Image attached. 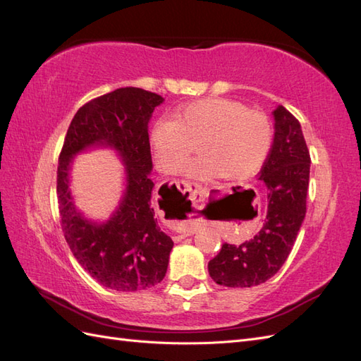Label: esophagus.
<instances>
[{"mask_svg":"<svg viewBox=\"0 0 361 361\" xmlns=\"http://www.w3.org/2000/svg\"><path fill=\"white\" fill-rule=\"evenodd\" d=\"M179 188H180V191H182L185 195H187V199H190L194 204L203 203V200H204V192H203L202 185H199L197 182H180V183H179ZM195 231H197V227L191 226V227L187 228V231H183L182 233H179L178 236H174L173 239H174V241H182L183 238H187V236L195 233Z\"/></svg>","mask_w":361,"mask_h":361,"instance_id":"34e87169","label":"esophagus"}]
</instances>
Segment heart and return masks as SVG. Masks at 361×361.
Wrapping results in <instances>:
<instances>
[{
    "label": "heart",
    "instance_id": "b5f03b06",
    "mask_svg": "<svg viewBox=\"0 0 361 361\" xmlns=\"http://www.w3.org/2000/svg\"><path fill=\"white\" fill-rule=\"evenodd\" d=\"M154 158L161 171L179 173L194 146L200 157L188 166L194 179L243 180L255 174L269 154L272 126L260 111L231 99H203L159 118L150 134Z\"/></svg>",
    "mask_w": 361,
    "mask_h": 361
}]
</instances>
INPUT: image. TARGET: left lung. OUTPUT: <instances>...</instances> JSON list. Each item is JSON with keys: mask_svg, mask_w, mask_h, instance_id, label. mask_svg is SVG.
<instances>
[{"mask_svg": "<svg viewBox=\"0 0 361 361\" xmlns=\"http://www.w3.org/2000/svg\"><path fill=\"white\" fill-rule=\"evenodd\" d=\"M274 141L262 167L268 188L264 227L241 245L224 243L207 271L216 285L251 288L269 280L285 264L305 216L310 154L301 125L285 106L274 111Z\"/></svg>", "mask_w": 361, "mask_h": 361, "instance_id": "8db88e82", "label": "left lung"}]
</instances>
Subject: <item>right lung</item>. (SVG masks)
Masks as SVG:
<instances>
[{
  "mask_svg": "<svg viewBox=\"0 0 361 361\" xmlns=\"http://www.w3.org/2000/svg\"><path fill=\"white\" fill-rule=\"evenodd\" d=\"M164 102L157 93L123 87L82 105L64 138L57 170L61 228L78 264L102 286L135 292L166 277L171 238L161 231L152 207L149 122ZM94 147L114 149L126 166V191L105 222H93L74 206L73 158Z\"/></svg>",
  "mask_w": 361,
  "mask_h": 361,
  "instance_id": "right-lung-1",
  "label": "right lung"
}]
</instances>
